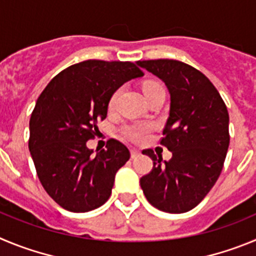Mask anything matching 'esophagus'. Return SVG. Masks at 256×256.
I'll list each match as a JSON object with an SVG mask.
<instances>
[{
  "label": "esophagus",
  "instance_id": "34e87169",
  "mask_svg": "<svg viewBox=\"0 0 256 256\" xmlns=\"http://www.w3.org/2000/svg\"><path fill=\"white\" fill-rule=\"evenodd\" d=\"M139 154H140L139 149H135V148L131 149V158H136V156H139Z\"/></svg>",
  "mask_w": 256,
  "mask_h": 256
}]
</instances>
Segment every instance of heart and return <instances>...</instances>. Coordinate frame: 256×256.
<instances>
[{
  "label": "heart",
  "mask_w": 256,
  "mask_h": 256,
  "mask_svg": "<svg viewBox=\"0 0 256 256\" xmlns=\"http://www.w3.org/2000/svg\"><path fill=\"white\" fill-rule=\"evenodd\" d=\"M158 90H164V89H163L162 85L158 84V82H144V85H142V92H144L145 96ZM117 94L118 93H114V96H112L111 100H110V107H114V103H116ZM148 132H149V128L146 125H134L125 130L126 136L130 138V139L134 140V142H142V140H144L145 138H146V135H148Z\"/></svg>",
  "instance_id": "obj_1"
}]
</instances>
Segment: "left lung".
<instances>
[{"label":"left lung","mask_w":256,"mask_h":256,"mask_svg":"<svg viewBox=\"0 0 256 256\" xmlns=\"http://www.w3.org/2000/svg\"><path fill=\"white\" fill-rule=\"evenodd\" d=\"M136 65L160 78L171 98L160 144L172 158L163 162L152 149L142 150L153 170L140 186L156 209L185 213L206 198L222 172L230 145L227 107L210 80L188 64L166 58Z\"/></svg>","instance_id":"obj_1"}]
</instances>
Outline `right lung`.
<instances>
[{
    "instance_id": "1",
    "label": "right lung",
    "mask_w": 256,
    "mask_h": 256,
    "mask_svg": "<svg viewBox=\"0 0 256 256\" xmlns=\"http://www.w3.org/2000/svg\"><path fill=\"white\" fill-rule=\"evenodd\" d=\"M140 76L131 62L88 60L61 71L39 96L29 122V150L44 190L66 210H93L111 195L130 152L111 139L94 154L86 142L107 117L114 92Z\"/></svg>"
}]
</instances>
